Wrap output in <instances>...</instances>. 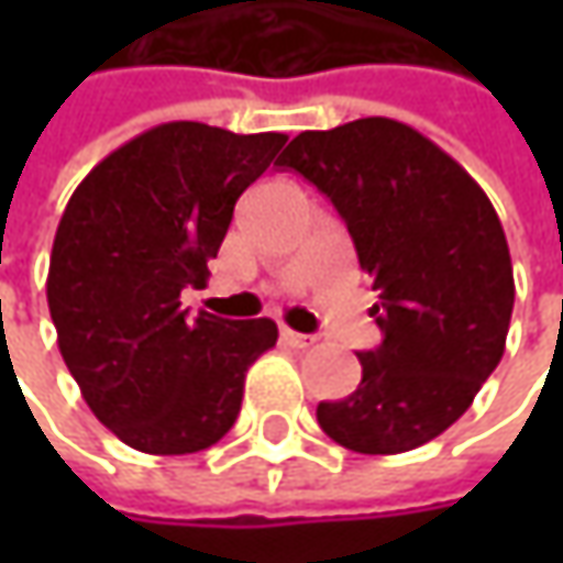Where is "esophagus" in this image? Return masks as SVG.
<instances>
[{"label":"esophagus","mask_w":563,"mask_h":563,"mask_svg":"<svg viewBox=\"0 0 563 563\" xmlns=\"http://www.w3.org/2000/svg\"><path fill=\"white\" fill-rule=\"evenodd\" d=\"M278 335H282V341H285V344L300 347V351H303V347H313L316 344L313 335H300V332H294V329H288V325H282V332H278Z\"/></svg>","instance_id":"34e87169"}]
</instances>
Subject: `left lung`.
Here are the masks:
<instances>
[{
    "label": "left lung",
    "mask_w": 563,
    "mask_h": 563,
    "mask_svg": "<svg viewBox=\"0 0 563 563\" xmlns=\"http://www.w3.org/2000/svg\"><path fill=\"white\" fill-rule=\"evenodd\" d=\"M332 203L369 272L382 329L357 354V391L316 420L357 454H404L473 404L508 341L514 266L486 190L442 146L395 119L297 134L278 159Z\"/></svg>",
    "instance_id": "obj_1"
}]
</instances>
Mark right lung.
I'll return each mask as SVG.
<instances>
[{"label":"right lung","mask_w":563,"mask_h":563,"mask_svg":"<svg viewBox=\"0 0 563 563\" xmlns=\"http://www.w3.org/2000/svg\"><path fill=\"white\" fill-rule=\"evenodd\" d=\"M285 134L168 121L109 153L55 231L46 300L87 407L143 454H194L241 413L244 378L278 341L272 319H187L247 190Z\"/></svg>","instance_id":"add662e5"}]
</instances>
